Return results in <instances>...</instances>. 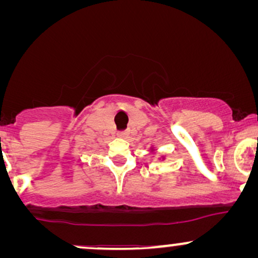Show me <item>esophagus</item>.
<instances>
[{"mask_svg": "<svg viewBox=\"0 0 258 258\" xmlns=\"http://www.w3.org/2000/svg\"><path fill=\"white\" fill-rule=\"evenodd\" d=\"M117 136H119V137H121V138H126L127 136H128V131H119L117 132Z\"/></svg>", "mask_w": 258, "mask_h": 258, "instance_id": "esophagus-1", "label": "esophagus"}]
</instances>
